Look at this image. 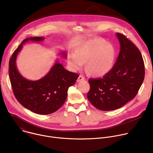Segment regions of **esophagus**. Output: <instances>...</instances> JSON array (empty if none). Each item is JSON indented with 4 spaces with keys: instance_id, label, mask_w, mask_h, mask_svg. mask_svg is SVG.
<instances>
[{
    "instance_id": "1",
    "label": "esophagus",
    "mask_w": 153,
    "mask_h": 153,
    "mask_svg": "<svg viewBox=\"0 0 153 153\" xmlns=\"http://www.w3.org/2000/svg\"><path fill=\"white\" fill-rule=\"evenodd\" d=\"M83 79H84L83 76L80 75V76H79V77L77 78V82H80V81H81V80H83Z\"/></svg>"
}]
</instances>
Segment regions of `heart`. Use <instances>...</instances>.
Returning a JSON list of instances; mask_svg holds the SVG:
<instances>
[{"instance_id":"1","label":"heart","mask_w":153,"mask_h":153,"mask_svg":"<svg viewBox=\"0 0 153 153\" xmlns=\"http://www.w3.org/2000/svg\"><path fill=\"white\" fill-rule=\"evenodd\" d=\"M116 50L111 43L102 39H94L80 44L70 55L68 62L73 70H80L85 63V71L94 77H101L110 72L114 64Z\"/></svg>"}]
</instances>
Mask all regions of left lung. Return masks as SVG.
<instances>
[{"label": "left lung", "mask_w": 153, "mask_h": 153, "mask_svg": "<svg viewBox=\"0 0 153 153\" xmlns=\"http://www.w3.org/2000/svg\"><path fill=\"white\" fill-rule=\"evenodd\" d=\"M120 53L112 70L102 78L90 79L87 98L98 110L112 111L133 99L143 83L145 66L142 56L134 43L116 33Z\"/></svg>", "instance_id": "left-lung-1"}]
</instances>
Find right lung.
Wrapping results in <instances>:
<instances>
[{"mask_svg": "<svg viewBox=\"0 0 153 153\" xmlns=\"http://www.w3.org/2000/svg\"><path fill=\"white\" fill-rule=\"evenodd\" d=\"M43 40V37H33L23 40L10 58L9 76L17 101L33 113L46 115L56 111L62 106L67 97L68 88L75 83L79 74L65 70L57 60L49 73L38 80H29L21 76L17 69L16 61L23 44L30 40L40 42ZM61 54L67 57L65 52Z\"/></svg>", "mask_w": 153, "mask_h": 153, "instance_id": "right-lung-1", "label": "right lung"}]
</instances>
